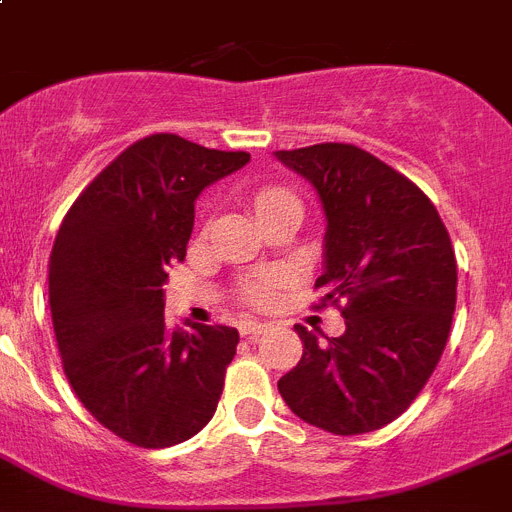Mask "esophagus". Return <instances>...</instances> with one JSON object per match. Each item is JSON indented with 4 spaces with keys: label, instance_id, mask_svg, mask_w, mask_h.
<instances>
[{
    "label": "esophagus",
    "instance_id": "obj_1",
    "mask_svg": "<svg viewBox=\"0 0 512 512\" xmlns=\"http://www.w3.org/2000/svg\"><path fill=\"white\" fill-rule=\"evenodd\" d=\"M265 330H268V324L255 322V319H247V322L239 324V335L242 337H257V335H262Z\"/></svg>",
    "mask_w": 512,
    "mask_h": 512
}]
</instances>
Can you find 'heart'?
<instances>
[{
  "instance_id": "b5f03b06",
  "label": "heart",
  "mask_w": 512,
  "mask_h": 512,
  "mask_svg": "<svg viewBox=\"0 0 512 512\" xmlns=\"http://www.w3.org/2000/svg\"><path fill=\"white\" fill-rule=\"evenodd\" d=\"M286 203H299V198L291 193V190L281 188V185H262L255 195H252V206H255L257 216H265L268 211L278 206H286ZM286 283V275L278 273V270H265V273L247 275L239 286V296H242L247 304L255 306H268L270 301L278 296L281 286Z\"/></svg>"
}]
</instances>
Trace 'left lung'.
Here are the masks:
<instances>
[{
  "label": "left lung",
  "mask_w": 512,
  "mask_h": 512,
  "mask_svg": "<svg viewBox=\"0 0 512 512\" xmlns=\"http://www.w3.org/2000/svg\"><path fill=\"white\" fill-rule=\"evenodd\" d=\"M311 180L327 216L319 306L345 317L340 337L296 324L301 361L278 381L293 415L335 435L397 420L441 361L456 309V255L430 198L355 144L278 151Z\"/></svg>",
  "instance_id": "obj_1"
}]
</instances>
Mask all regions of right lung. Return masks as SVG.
Returning <instances> with one entry per match:
<instances>
[{
  "mask_svg": "<svg viewBox=\"0 0 512 512\" xmlns=\"http://www.w3.org/2000/svg\"><path fill=\"white\" fill-rule=\"evenodd\" d=\"M250 162L151 133L79 193L48 262L56 348L92 417L139 448L201 433L224 391L239 332L164 322L167 270L185 257L201 190Z\"/></svg>",
  "mask_w": 512,
  "mask_h": 512,
  "instance_id": "add662e5",
  "label": "right lung"
}]
</instances>
